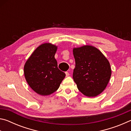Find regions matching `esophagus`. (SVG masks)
<instances>
[{"label": "esophagus", "instance_id": "esophagus-1", "mask_svg": "<svg viewBox=\"0 0 131 131\" xmlns=\"http://www.w3.org/2000/svg\"><path fill=\"white\" fill-rule=\"evenodd\" d=\"M65 74H66V77H68L69 76V73L68 72H65Z\"/></svg>", "mask_w": 131, "mask_h": 131}]
</instances>
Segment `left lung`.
Returning a JSON list of instances; mask_svg holds the SVG:
<instances>
[{
    "mask_svg": "<svg viewBox=\"0 0 131 131\" xmlns=\"http://www.w3.org/2000/svg\"><path fill=\"white\" fill-rule=\"evenodd\" d=\"M73 52L76 62L73 78L78 90L87 97L101 94L112 75L107 59L100 50L92 46L74 48Z\"/></svg>",
    "mask_w": 131,
    "mask_h": 131,
    "instance_id": "1",
    "label": "left lung"
}]
</instances>
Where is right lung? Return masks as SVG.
<instances>
[{"instance_id": "obj_1", "label": "right lung", "mask_w": 131, "mask_h": 131, "mask_svg": "<svg viewBox=\"0 0 131 131\" xmlns=\"http://www.w3.org/2000/svg\"><path fill=\"white\" fill-rule=\"evenodd\" d=\"M57 46L46 43L37 47L25 63L24 76L28 85L42 96L54 93L58 89L65 73L58 68L55 54Z\"/></svg>"}]
</instances>
